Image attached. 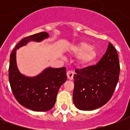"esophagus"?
Masks as SVG:
<instances>
[{
	"instance_id": "34e87169",
	"label": "esophagus",
	"mask_w": 130,
	"mask_h": 130,
	"mask_svg": "<svg viewBox=\"0 0 130 130\" xmlns=\"http://www.w3.org/2000/svg\"><path fill=\"white\" fill-rule=\"evenodd\" d=\"M73 75H74V73H73L72 71H68L67 72V78L69 79H73Z\"/></svg>"
}]
</instances>
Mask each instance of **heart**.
<instances>
[{
    "mask_svg": "<svg viewBox=\"0 0 130 130\" xmlns=\"http://www.w3.org/2000/svg\"><path fill=\"white\" fill-rule=\"evenodd\" d=\"M73 53L80 55L79 62L82 65H90L95 61L97 57V52L94 47L90 46L86 42H81L73 48Z\"/></svg>",
    "mask_w": 130,
    "mask_h": 130,
    "instance_id": "b5f03b06",
    "label": "heart"
}]
</instances>
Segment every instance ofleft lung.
I'll return each mask as SVG.
<instances>
[{"label": "left lung", "instance_id": "left-lung-1", "mask_svg": "<svg viewBox=\"0 0 130 130\" xmlns=\"http://www.w3.org/2000/svg\"><path fill=\"white\" fill-rule=\"evenodd\" d=\"M120 66L117 51L110 42L99 63L80 69L73 75V101L77 109L92 111L111 99L119 81Z\"/></svg>", "mask_w": 130, "mask_h": 130}]
</instances>
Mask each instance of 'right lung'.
<instances>
[{
    "label": "right lung",
    "mask_w": 130,
    "mask_h": 130,
    "mask_svg": "<svg viewBox=\"0 0 130 130\" xmlns=\"http://www.w3.org/2000/svg\"><path fill=\"white\" fill-rule=\"evenodd\" d=\"M48 36L43 31L24 38L10 55L9 79L13 95L19 104L34 111H47L54 107L58 91L67 80L66 68L48 67L36 77H26L17 69L16 50L29 41L40 42Z\"/></svg>",
    "instance_id": "1"
}]
</instances>
